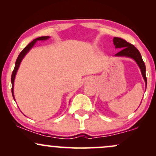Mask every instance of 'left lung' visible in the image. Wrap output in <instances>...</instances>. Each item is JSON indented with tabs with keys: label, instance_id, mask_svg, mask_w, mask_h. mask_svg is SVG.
I'll return each mask as SVG.
<instances>
[{
	"label": "left lung",
	"instance_id": "obj_1",
	"mask_svg": "<svg viewBox=\"0 0 156 156\" xmlns=\"http://www.w3.org/2000/svg\"><path fill=\"white\" fill-rule=\"evenodd\" d=\"M113 42L115 45L116 48H121V51L118 52L117 54L114 55L115 56H125L128 58H131L135 60L138 66L141 69V75H142L143 78L145 81L146 87H147V77H146V67L144 62H143L141 55L138 51V49L135 46L131 44L129 42H127L125 39L119 38V37H114L113 39Z\"/></svg>",
	"mask_w": 156,
	"mask_h": 156
}]
</instances>
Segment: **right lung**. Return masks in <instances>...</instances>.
I'll use <instances>...</instances> for the list:
<instances>
[{
  "label": "right lung",
  "instance_id": "right-lung-1",
  "mask_svg": "<svg viewBox=\"0 0 156 156\" xmlns=\"http://www.w3.org/2000/svg\"><path fill=\"white\" fill-rule=\"evenodd\" d=\"M49 38H50V37H47V36H46V37H38V38L34 39V40L32 41L31 42H30V43L28 44V45H27L26 47L24 49H23V51L20 52V53L19 54L18 57H17V60H16L15 66V68H14L13 72H12V78H11V81H12V96H13L14 99H15V97H14V81H15L16 73H17V69H18V68L20 67V64L21 62H22L23 58H24V56L26 55V53H28V52L32 48H33V46L34 45V44L36 43V42H37V41H38V40H46V39H48Z\"/></svg>",
  "mask_w": 156,
  "mask_h": 156
}]
</instances>
